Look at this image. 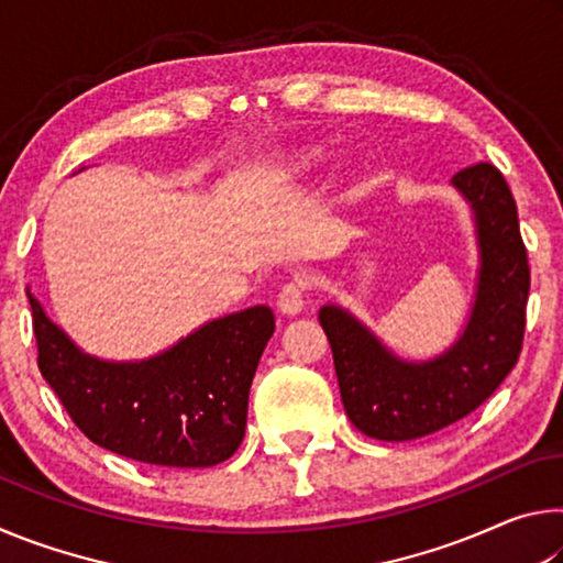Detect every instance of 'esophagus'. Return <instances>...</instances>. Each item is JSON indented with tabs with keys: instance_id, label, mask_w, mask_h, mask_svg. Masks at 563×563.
Returning a JSON list of instances; mask_svg holds the SVG:
<instances>
[{
	"instance_id": "1",
	"label": "esophagus",
	"mask_w": 563,
	"mask_h": 563,
	"mask_svg": "<svg viewBox=\"0 0 563 563\" xmlns=\"http://www.w3.org/2000/svg\"><path fill=\"white\" fill-rule=\"evenodd\" d=\"M305 308V283L302 280H292L285 285L278 295V310L283 316H300Z\"/></svg>"
}]
</instances>
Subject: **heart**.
<instances>
[{
  "label": "heart",
  "mask_w": 563,
  "mask_h": 563,
  "mask_svg": "<svg viewBox=\"0 0 563 563\" xmlns=\"http://www.w3.org/2000/svg\"><path fill=\"white\" fill-rule=\"evenodd\" d=\"M320 164H322L320 148H300L295 151V154L283 158V164L275 168L273 180L275 184H295V180L308 178Z\"/></svg>",
  "instance_id": "obj_1"
}]
</instances>
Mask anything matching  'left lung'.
<instances>
[{
	"mask_svg": "<svg viewBox=\"0 0 563 563\" xmlns=\"http://www.w3.org/2000/svg\"><path fill=\"white\" fill-rule=\"evenodd\" d=\"M450 184L470 206L476 243L472 302L450 345L409 360L340 302L328 300L318 312L350 422L383 442L417 440L474 412L511 373L521 350L529 265L511 190L482 161Z\"/></svg>",
	"mask_w": 563,
	"mask_h": 563,
	"instance_id": "8db88e82",
	"label": "left lung"
}]
</instances>
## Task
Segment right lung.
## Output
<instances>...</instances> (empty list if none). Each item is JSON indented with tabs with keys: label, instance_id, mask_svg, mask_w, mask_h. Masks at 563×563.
I'll list each match as a JSON object with an SVG mask.
<instances>
[{
	"label": "right lung",
	"instance_id": "1",
	"mask_svg": "<svg viewBox=\"0 0 563 563\" xmlns=\"http://www.w3.org/2000/svg\"><path fill=\"white\" fill-rule=\"evenodd\" d=\"M26 295L42 375L93 444L184 470L221 464L241 446L247 393L275 332L268 305L208 320L144 360H103L76 345L32 290Z\"/></svg>",
	"mask_w": 563,
	"mask_h": 563
}]
</instances>
